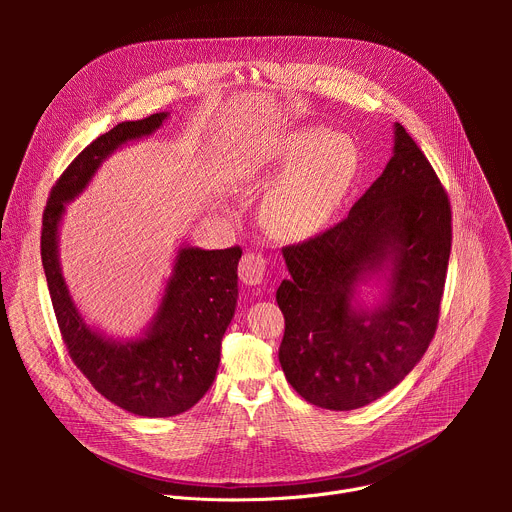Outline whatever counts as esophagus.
Listing matches in <instances>:
<instances>
[{
    "label": "esophagus",
    "instance_id": "1",
    "mask_svg": "<svg viewBox=\"0 0 512 512\" xmlns=\"http://www.w3.org/2000/svg\"><path fill=\"white\" fill-rule=\"evenodd\" d=\"M267 271V259L257 251H247L239 263V277L243 283L257 285L263 281Z\"/></svg>",
    "mask_w": 512,
    "mask_h": 512
}]
</instances>
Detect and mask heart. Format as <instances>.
<instances>
[{"label": "heart", "mask_w": 512, "mask_h": 512, "mask_svg": "<svg viewBox=\"0 0 512 512\" xmlns=\"http://www.w3.org/2000/svg\"><path fill=\"white\" fill-rule=\"evenodd\" d=\"M275 166L287 172L263 202V221L281 239L314 235L336 210L358 168L356 145L326 129L289 133L277 148Z\"/></svg>", "instance_id": "1"}]
</instances>
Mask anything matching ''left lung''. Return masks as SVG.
Segmentation results:
<instances>
[{
  "mask_svg": "<svg viewBox=\"0 0 512 512\" xmlns=\"http://www.w3.org/2000/svg\"><path fill=\"white\" fill-rule=\"evenodd\" d=\"M452 249V206L419 145L395 123V154L346 218L285 245L289 279L277 289L285 318L279 362L308 403L350 411L399 385L440 322ZM392 259L390 302L351 306L353 283Z\"/></svg>",
  "mask_w": 512,
  "mask_h": 512,
  "instance_id": "8db88e82",
  "label": "left lung"
}]
</instances>
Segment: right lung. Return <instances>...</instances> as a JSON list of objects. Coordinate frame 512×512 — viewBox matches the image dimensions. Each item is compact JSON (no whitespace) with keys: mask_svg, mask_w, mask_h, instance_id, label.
<instances>
[{"mask_svg":"<svg viewBox=\"0 0 512 512\" xmlns=\"http://www.w3.org/2000/svg\"><path fill=\"white\" fill-rule=\"evenodd\" d=\"M164 119L166 113H154L123 121L89 143L54 182L40 237L50 300L68 356L95 391L143 417L184 413L210 389L237 306V265L243 249H180L152 330L141 340L117 344L91 330L72 304L58 267L56 235L64 202L87 186L101 160L121 143L150 135Z\"/></svg>","mask_w":512,"mask_h":512,"instance_id":"right-lung-1","label":"right lung"}]
</instances>
